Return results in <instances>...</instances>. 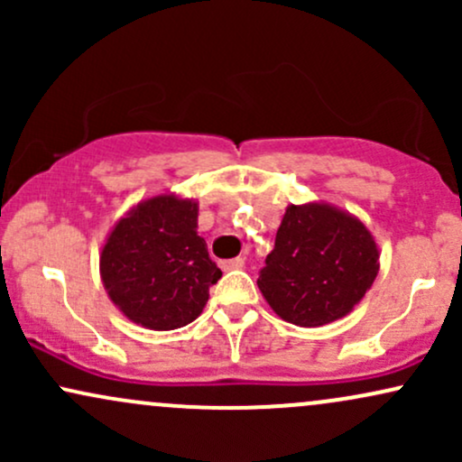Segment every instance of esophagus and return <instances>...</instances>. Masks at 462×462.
<instances>
[{
  "label": "esophagus",
  "mask_w": 462,
  "mask_h": 462,
  "mask_svg": "<svg viewBox=\"0 0 462 462\" xmlns=\"http://www.w3.org/2000/svg\"><path fill=\"white\" fill-rule=\"evenodd\" d=\"M219 264H221V269H224V272H230V269H243V267H245V261H243V258H230V261H221Z\"/></svg>",
  "instance_id": "obj_1"
}]
</instances>
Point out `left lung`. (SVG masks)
Listing matches in <instances>:
<instances>
[{
  "label": "left lung",
  "instance_id": "1",
  "mask_svg": "<svg viewBox=\"0 0 462 462\" xmlns=\"http://www.w3.org/2000/svg\"><path fill=\"white\" fill-rule=\"evenodd\" d=\"M380 272L369 227L326 201L289 204L258 289L280 319L319 328L349 315Z\"/></svg>",
  "mask_w": 462,
  "mask_h": 462
}]
</instances>
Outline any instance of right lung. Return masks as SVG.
I'll use <instances>...</instances> for the list:
<instances>
[{
	"label": "right lung",
	"mask_w": 462,
	"mask_h": 462,
	"mask_svg": "<svg viewBox=\"0 0 462 462\" xmlns=\"http://www.w3.org/2000/svg\"><path fill=\"white\" fill-rule=\"evenodd\" d=\"M198 199L167 190L132 206L106 236L104 289L136 326L176 330L204 310L221 269L198 235Z\"/></svg>",
	"instance_id": "right-lung-1"
}]
</instances>
